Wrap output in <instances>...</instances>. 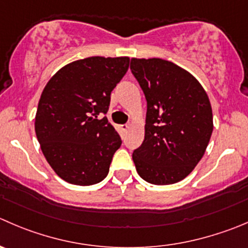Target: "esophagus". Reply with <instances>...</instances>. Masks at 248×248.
I'll use <instances>...</instances> for the list:
<instances>
[{"label":"esophagus","mask_w":248,"mask_h":248,"mask_svg":"<svg viewBox=\"0 0 248 248\" xmlns=\"http://www.w3.org/2000/svg\"><path fill=\"white\" fill-rule=\"evenodd\" d=\"M128 127H129L128 124H121V129H122V131H127V129H128Z\"/></svg>","instance_id":"34e87169"}]
</instances>
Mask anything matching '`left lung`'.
Wrapping results in <instances>:
<instances>
[{"label": "left lung", "mask_w": 248, "mask_h": 248, "mask_svg": "<svg viewBox=\"0 0 248 248\" xmlns=\"http://www.w3.org/2000/svg\"><path fill=\"white\" fill-rule=\"evenodd\" d=\"M145 95L144 140L133 151L138 174L156 185L174 184L202 158L213 131L210 99L198 80L172 62L132 58Z\"/></svg>", "instance_id": "obj_1"}]
</instances>
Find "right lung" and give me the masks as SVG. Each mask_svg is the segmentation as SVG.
I'll return each instance as SVG.
<instances>
[{
	"label": "right lung",
	"mask_w": 248,
	"mask_h": 248,
	"mask_svg": "<svg viewBox=\"0 0 248 248\" xmlns=\"http://www.w3.org/2000/svg\"><path fill=\"white\" fill-rule=\"evenodd\" d=\"M129 58L90 57L58 70L46 85L35 117L43 155L65 182L92 185L109 173L121 138L108 121L110 94Z\"/></svg>",
	"instance_id": "right-lung-1"
}]
</instances>
